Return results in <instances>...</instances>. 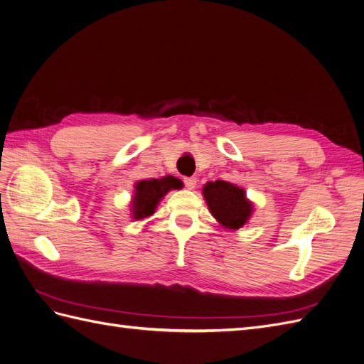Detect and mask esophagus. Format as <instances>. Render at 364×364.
Instances as JSON below:
<instances>
[{"label": "esophagus", "mask_w": 364, "mask_h": 364, "mask_svg": "<svg viewBox=\"0 0 364 364\" xmlns=\"http://www.w3.org/2000/svg\"><path fill=\"white\" fill-rule=\"evenodd\" d=\"M183 183H185L186 188L193 190V188H196L197 181H196V178H183Z\"/></svg>", "instance_id": "esophagus-1"}]
</instances>
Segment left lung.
Returning <instances> with one entry per match:
<instances>
[{
    "label": "left lung",
    "mask_w": 364,
    "mask_h": 364,
    "mask_svg": "<svg viewBox=\"0 0 364 364\" xmlns=\"http://www.w3.org/2000/svg\"><path fill=\"white\" fill-rule=\"evenodd\" d=\"M203 197L209 211L225 228L238 229L252 214V203L246 199L245 190L229 182H208L203 186Z\"/></svg>",
    "instance_id": "left-lung-1"
}]
</instances>
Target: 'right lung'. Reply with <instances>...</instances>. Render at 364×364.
Here are the masks:
<instances>
[{"label":"right lung","mask_w":364,"mask_h":364,"mask_svg":"<svg viewBox=\"0 0 364 364\" xmlns=\"http://www.w3.org/2000/svg\"><path fill=\"white\" fill-rule=\"evenodd\" d=\"M134 218H144L155 213V208L162 197L170 190L182 188V182L174 176H165L162 179L141 181L135 186Z\"/></svg>","instance_id":"1"}]
</instances>
